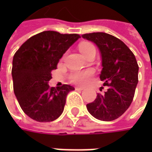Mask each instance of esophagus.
Masks as SVG:
<instances>
[{
  "label": "esophagus",
  "instance_id": "1",
  "mask_svg": "<svg viewBox=\"0 0 152 152\" xmlns=\"http://www.w3.org/2000/svg\"><path fill=\"white\" fill-rule=\"evenodd\" d=\"M75 90L76 91H83L84 88H82V87H75Z\"/></svg>",
  "mask_w": 152,
  "mask_h": 152
}]
</instances>
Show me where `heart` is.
<instances>
[{
	"label": "heart",
	"instance_id": "obj_1",
	"mask_svg": "<svg viewBox=\"0 0 152 152\" xmlns=\"http://www.w3.org/2000/svg\"><path fill=\"white\" fill-rule=\"evenodd\" d=\"M91 48H95V47L93 45L89 44V43H83L79 46V50L82 54H84L86 50ZM95 71L91 68L84 70V71H75L69 75V80L71 83H73L74 85H85L90 81Z\"/></svg>",
	"mask_w": 152,
	"mask_h": 152
}]
</instances>
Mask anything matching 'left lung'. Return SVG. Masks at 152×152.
<instances>
[{"label":"left lung","mask_w":152,"mask_h":152,"mask_svg":"<svg viewBox=\"0 0 152 152\" xmlns=\"http://www.w3.org/2000/svg\"><path fill=\"white\" fill-rule=\"evenodd\" d=\"M94 42L102 56V70L100 79L107 86L104 94L86 105L87 110L96 119L113 121L118 118L129 107L138 84L136 58L122 40L107 33L82 34Z\"/></svg>","instance_id":"1"}]
</instances>
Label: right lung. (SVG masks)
<instances>
[{
    "instance_id": "1",
    "label": "right lung",
    "mask_w": 152,
    "mask_h": 152,
    "mask_svg": "<svg viewBox=\"0 0 152 152\" xmlns=\"http://www.w3.org/2000/svg\"><path fill=\"white\" fill-rule=\"evenodd\" d=\"M80 38L77 34L39 33L26 40L12 60L13 91L22 110L37 122H51L63 112L73 86L50 87L51 71L62 55Z\"/></svg>"
}]
</instances>
